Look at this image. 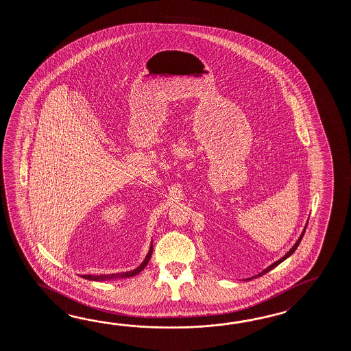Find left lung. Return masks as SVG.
Segmentation results:
<instances>
[{"label":"left lung","mask_w":351,"mask_h":351,"mask_svg":"<svg viewBox=\"0 0 351 351\" xmlns=\"http://www.w3.org/2000/svg\"><path fill=\"white\" fill-rule=\"evenodd\" d=\"M306 227H307V224H306ZM305 231H306V228H305V230H304V231H302V233H301V236H300V239H298V242H296V243H295V245H293V247H292L291 250H290V251H289V252H287V254H285V256H284V257H282V258H280V260H278V261L274 262V263H272V265H271V266H269V267H267V269H263V271H262V272H260V274H258V275H257V276H254V277H260V276H262V275H265V274H267V272H269V271H271V269H275V267H276V266H278V265H280V263H281V262L285 261V260H286V258H287V257H290V256H291V254H293V252H295V251H296V248H298V245H300V242H301V239H302V237H304V234H305ZM254 277H251V278H254ZM251 278H247V280H251Z\"/></svg>","instance_id":"left-lung-1"}]
</instances>
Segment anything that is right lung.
Instances as JSON below:
<instances>
[{"mask_svg":"<svg viewBox=\"0 0 351 351\" xmlns=\"http://www.w3.org/2000/svg\"><path fill=\"white\" fill-rule=\"evenodd\" d=\"M152 254H153V245L150 246L149 252H148V254H147V257H145V260L143 261L142 265H141L139 267H136V269H133V271L125 272V274H115V275H105V276H91V275H82V278H86V280H91V281H106V280H112V278H118V277L135 276L136 274L142 272L143 269H145V266L148 265L150 257H152Z\"/></svg>","mask_w":351,"mask_h":351,"instance_id":"add662e5","label":"right lung"}]
</instances>
